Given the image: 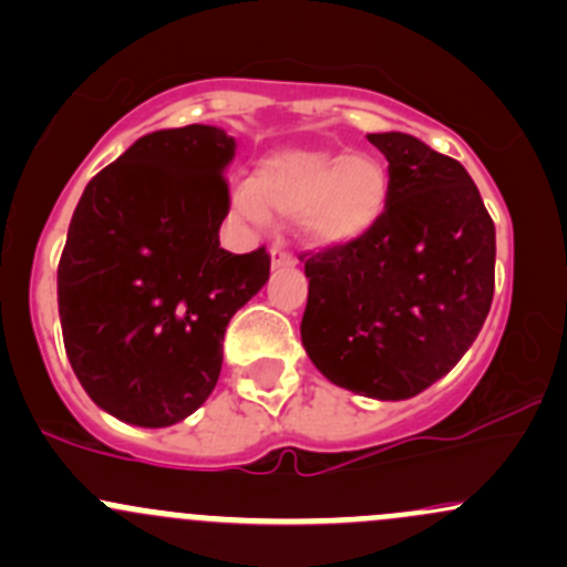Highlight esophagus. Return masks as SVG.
<instances>
[{
  "mask_svg": "<svg viewBox=\"0 0 567 567\" xmlns=\"http://www.w3.org/2000/svg\"><path fill=\"white\" fill-rule=\"evenodd\" d=\"M288 266H296L293 255L285 251L282 247H271V268H288Z\"/></svg>",
  "mask_w": 567,
  "mask_h": 567,
  "instance_id": "34e87169",
  "label": "esophagus"
}]
</instances>
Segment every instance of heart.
Wrapping results in <instances>:
<instances>
[{"instance_id":"heart-1","label":"heart","mask_w":567,"mask_h":567,"mask_svg":"<svg viewBox=\"0 0 567 567\" xmlns=\"http://www.w3.org/2000/svg\"><path fill=\"white\" fill-rule=\"evenodd\" d=\"M386 194V169L373 156L290 147L262 158L251 183H238L230 199L251 225H266L268 214L296 216V233L307 244L334 249L379 221Z\"/></svg>"}]
</instances>
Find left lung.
<instances>
[{
	"mask_svg": "<svg viewBox=\"0 0 567 567\" xmlns=\"http://www.w3.org/2000/svg\"><path fill=\"white\" fill-rule=\"evenodd\" d=\"M368 140L390 162L386 208L362 238L305 262L301 342L331 384L405 400L477 340L494 299L496 230L461 162L400 131Z\"/></svg>",
	"mask_w": 567,
	"mask_h": 567,
	"instance_id": "left-lung-1",
	"label": "left lung"
}]
</instances>
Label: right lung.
I'll use <instances>...</instances> for the list:
<instances>
[{
    "label": "right lung",
    "mask_w": 567,
    "mask_h": 567,
    "mask_svg": "<svg viewBox=\"0 0 567 567\" xmlns=\"http://www.w3.org/2000/svg\"><path fill=\"white\" fill-rule=\"evenodd\" d=\"M236 140L216 125L140 136L73 210L56 268L68 362L99 409L140 427L214 392L230 318L268 282L266 249L219 247Z\"/></svg>",
    "instance_id": "obj_1"
}]
</instances>
